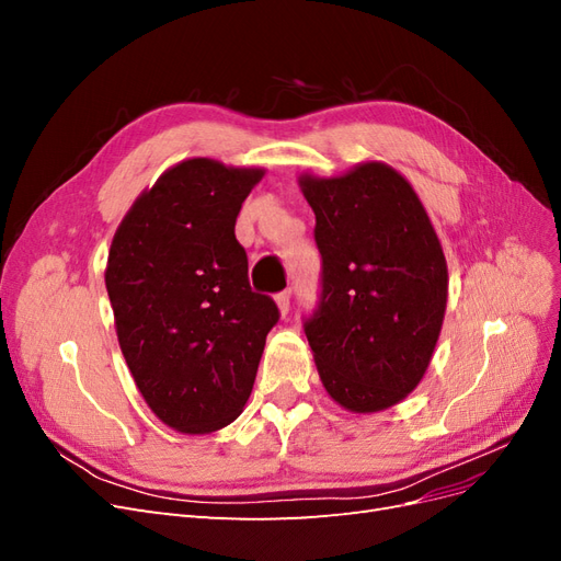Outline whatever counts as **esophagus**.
<instances>
[{
    "instance_id": "1",
    "label": "esophagus",
    "mask_w": 561,
    "mask_h": 561,
    "mask_svg": "<svg viewBox=\"0 0 561 561\" xmlns=\"http://www.w3.org/2000/svg\"><path fill=\"white\" fill-rule=\"evenodd\" d=\"M276 304H278L280 313H283V316H287V311H290V290L278 293V295H276Z\"/></svg>"
}]
</instances>
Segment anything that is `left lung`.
Returning <instances> with one entry per match:
<instances>
[{
  "label": "left lung",
  "instance_id": "left-lung-1",
  "mask_svg": "<svg viewBox=\"0 0 561 561\" xmlns=\"http://www.w3.org/2000/svg\"><path fill=\"white\" fill-rule=\"evenodd\" d=\"M299 186L322 257L318 309L304 322L320 381L348 412L388 410L426 375L443 330V245L412 184L381 161Z\"/></svg>",
  "mask_w": 561,
  "mask_h": 561
}]
</instances>
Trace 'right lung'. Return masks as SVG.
Returning a JSON list of instances; mask_svg holds the SVG:
<instances>
[{"label":"right lung","instance_id":"1","mask_svg":"<svg viewBox=\"0 0 561 561\" xmlns=\"http://www.w3.org/2000/svg\"><path fill=\"white\" fill-rule=\"evenodd\" d=\"M262 168L186 159L118 225L105 285L118 346L149 410L180 433H213L243 412L276 301L252 293L236 217Z\"/></svg>","mask_w":561,"mask_h":561}]
</instances>
